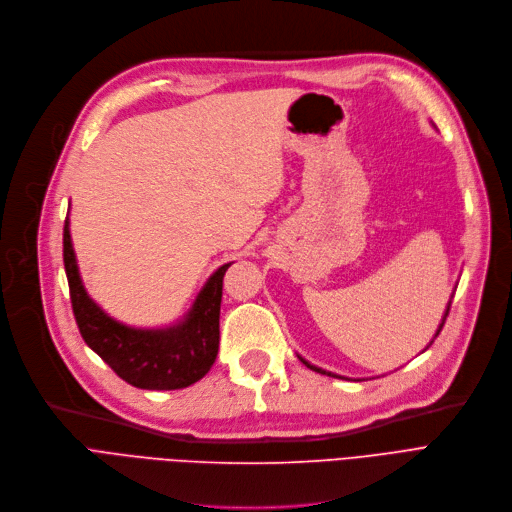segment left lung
Wrapping results in <instances>:
<instances>
[{"label": "left lung", "instance_id": "left-lung-1", "mask_svg": "<svg viewBox=\"0 0 512 512\" xmlns=\"http://www.w3.org/2000/svg\"><path fill=\"white\" fill-rule=\"evenodd\" d=\"M450 303H452V299L448 301V307H446V311H443V318H441V324L437 326V330H435V337H433V341L437 339V335H439V332H441V328H443V324H446V318H448V314H450ZM431 341V343H433ZM431 343L425 347V351L431 347ZM299 360L309 368V370H314V372H320V374H328V376H335V379H345V376H341V374H335V372H328V370H324V368H318V366H314V364H311V362H307L305 358H301V355H299Z\"/></svg>", "mask_w": 512, "mask_h": 512}]
</instances>
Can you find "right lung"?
Wrapping results in <instances>:
<instances>
[{
	"instance_id": "right-lung-1",
	"label": "right lung",
	"mask_w": 512,
	"mask_h": 512,
	"mask_svg": "<svg viewBox=\"0 0 512 512\" xmlns=\"http://www.w3.org/2000/svg\"><path fill=\"white\" fill-rule=\"evenodd\" d=\"M62 240L73 314L87 347L96 351L125 383L138 389L171 391L201 381L219 351L221 284L234 261L224 263L209 276L184 318L169 326L138 328L108 316L87 295L73 249L69 215L64 219Z\"/></svg>"
}]
</instances>
